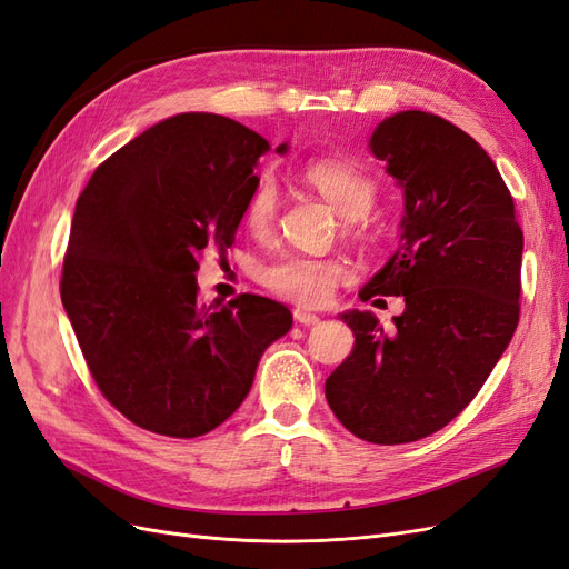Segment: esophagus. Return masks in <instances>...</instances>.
Returning <instances> with one entry per match:
<instances>
[{
  "label": "esophagus",
  "instance_id": "1",
  "mask_svg": "<svg viewBox=\"0 0 569 569\" xmlns=\"http://www.w3.org/2000/svg\"><path fill=\"white\" fill-rule=\"evenodd\" d=\"M295 320H297L299 325H316V322H320V316H316V313H311V311H303V308H297V311H295Z\"/></svg>",
  "mask_w": 569,
  "mask_h": 569
}]
</instances>
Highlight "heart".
Segmentation results:
<instances>
[{
	"label": "heart",
	"instance_id": "b5f03b06",
	"mask_svg": "<svg viewBox=\"0 0 569 569\" xmlns=\"http://www.w3.org/2000/svg\"><path fill=\"white\" fill-rule=\"evenodd\" d=\"M303 180L335 206L341 218L366 216L377 197V184L363 168L343 159H316L303 168ZM280 189L272 178L261 176L244 203V226L251 234L266 237L278 220ZM347 278V266L339 258H316L306 253H282L261 270V282L287 301L320 306L332 297Z\"/></svg>",
	"mask_w": 569,
	"mask_h": 569
}]
</instances>
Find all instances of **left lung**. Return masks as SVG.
<instances>
[{"label": "left lung", "mask_w": 569, "mask_h": 569, "mask_svg": "<svg viewBox=\"0 0 569 569\" xmlns=\"http://www.w3.org/2000/svg\"><path fill=\"white\" fill-rule=\"evenodd\" d=\"M368 147L403 189V216L360 299L403 297L406 311L391 332L370 311L341 313L356 343L325 396L351 435L391 446L439 432L487 382L520 320L525 239L496 163L449 120L393 113Z\"/></svg>", "instance_id": "8db88e82"}]
</instances>
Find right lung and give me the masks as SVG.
<instances>
[{
  "mask_svg": "<svg viewBox=\"0 0 569 569\" xmlns=\"http://www.w3.org/2000/svg\"><path fill=\"white\" fill-rule=\"evenodd\" d=\"M268 149L232 118L178 113L111 153L78 197L61 301L99 391L149 432L194 439L226 422L289 332L272 299L197 301L199 258L232 247Z\"/></svg>",
  "mask_w": 569,
  "mask_h": 569,
  "instance_id": "right-lung-1",
  "label": "right lung"
}]
</instances>
